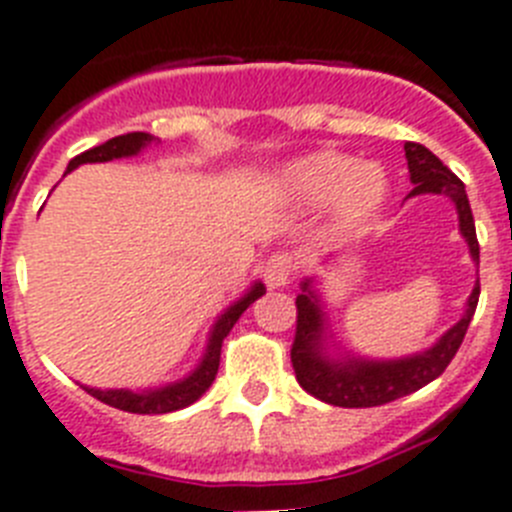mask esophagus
I'll list each match as a JSON object with an SVG mask.
<instances>
[{
  "label": "esophagus",
  "instance_id": "1",
  "mask_svg": "<svg viewBox=\"0 0 512 512\" xmlns=\"http://www.w3.org/2000/svg\"><path fill=\"white\" fill-rule=\"evenodd\" d=\"M291 276H294V257L289 252H276L263 265V281L268 283V289H281L291 281Z\"/></svg>",
  "mask_w": 512,
  "mask_h": 512
}]
</instances>
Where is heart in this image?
I'll return each mask as SVG.
<instances>
[{
	"label": "heart",
	"instance_id": "obj_1",
	"mask_svg": "<svg viewBox=\"0 0 512 512\" xmlns=\"http://www.w3.org/2000/svg\"><path fill=\"white\" fill-rule=\"evenodd\" d=\"M283 187L302 205L333 200V216L341 226H359L385 197V174L372 163H356L341 153H315L283 171Z\"/></svg>",
	"mask_w": 512,
	"mask_h": 512
}]
</instances>
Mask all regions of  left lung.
Masks as SVG:
<instances>
[{
  "mask_svg": "<svg viewBox=\"0 0 512 512\" xmlns=\"http://www.w3.org/2000/svg\"><path fill=\"white\" fill-rule=\"evenodd\" d=\"M406 161L414 195H445L458 210V229L466 239L471 260L479 265V242H476V226L468 205L466 187L453 171L440 161L429 148L419 143H406ZM479 304V278L466 302V312L448 333H442L435 346L419 354L401 356V359H364V356L346 354V351H330L336 346L330 333L325 304L320 299L315 281L304 278L302 294L296 296V336L291 346V364H294L296 380L320 401L343 409H369L382 406L395 398L416 393L445 372L453 362L455 351L461 349L468 322L474 317Z\"/></svg>",
  "mask_w": 512,
  "mask_h": 512,
  "instance_id": "1",
  "label": "left lung"
}]
</instances>
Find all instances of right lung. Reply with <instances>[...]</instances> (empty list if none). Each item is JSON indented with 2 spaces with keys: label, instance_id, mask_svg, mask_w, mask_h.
<instances>
[{
  "label": "right lung",
  "instance_id": "obj_1",
  "mask_svg": "<svg viewBox=\"0 0 512 512\" xmlns=\"http://www.w3.org/2000/svg\"><path fill=\"white\" fill-rule=\"evenodd\" d=\"M156 137L148 135V132H127V135L111 137L103 145H96V148L85 150L80 156H75L67 166V171L77 169V166H83V163H106L114 161V158H132L137 153H143L150 143H153ZM265 294V283L255 281L244 291L234 304L223 309L218 320L213 322V328H210L208 336V346H205V354L200 359L195 369H192L190 375L182 377V380L169 382V385H163V388H148V390H130V388H88L93 398H98L101 403H109L114 409L119 411H130V414H169V411H179L184 406H190L195 403L205 390L213 385L218 375V362H221V343L223 338L229 336L231 328H234V322L242 317L244 309L249 304L260 299Z\"/></svg>",
  "mask_w": 512,
  "mask_h": 512
}]
</instances>
